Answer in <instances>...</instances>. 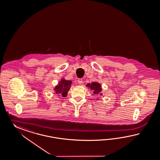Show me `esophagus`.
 <instances>
[{"label": "esophagus", "instance_id": "obj_1", "mask_svg": "<svg viewBox=\"0 0 160 160\" xmlns=\"http://www.w3.org/2000/svg\"><path fill=\"white\" fill-rule=\"evenodd\" d=\"M78 83L79 84H82V82H83L82 79V78H78Z\"/></svg>", "mask_w": 160, "mask_h": 160}]
</instances>
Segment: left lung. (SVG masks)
<instances>
[{
	"label": "left lung",
	"instance_id": "left-lung-1",
	"mask_svg": "<svg viewBox=\"0 0 160 160\" xmlns=\"http://www.w3.org/2000/svg\"><path fill=\"white\" fill-rule=\"evenodd\" d=\"M87 86L89 87L91 90H93L94 94H100L101 92V86L97 82H93L90 84H88Z\"/></svg>",
	"mask_w": 160,
	"mask_h": 160
}]
</instances>
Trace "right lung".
<instances>
[{"mask_svg": "<svg viewBox=\"0 0 160 160\" xmlns=\"http://www.w3.org/2000/svg\"><path fill=\"white\" fill-rule=\"evenodd\" d=\"M72 84L71 81H68L65 80H62L59 82L58 86L55 88V92L57 94H61L62 97H66L68 91L69 90Z\"/></svg>", "mask_w": 160, "mask_h": 160, "instance_id": "1", "label": "right lung"}]
</instances>
